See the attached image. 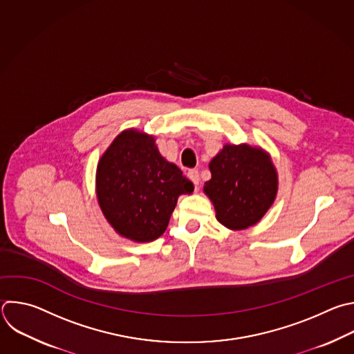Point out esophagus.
Instances as JSON below:
<instances>
[{
    "label": "esophagus",
    "instance_id": "34e87169",
    "mask_svg": "<svg viewBox=\"0 0 354 354\" xmlns=\"http://www.w3.org/2000/svg\"><path fill=\"white\" fill-rule=\"evenodd\" d=\"M187 176H189V179L194 183V189H196V192L198 190V185H200V178H198V171L197 169H189V172H187Z\"/></svg>",
    "mask_w": 354,
    "mask_h": 354
}]
</instances>
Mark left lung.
<instances>
[{"mask_svg": "<svg viewBox=\"0 0 354 354\" xmlns=\"http://www.w3.org/2000/svg\"><path fill=\"white\" fill-rule=\"evenodd\" d=\"M211 179L204 193L216 219L232 230L256 225L272 205L278 174L268 153L249 145H225L209 162Z\"/></svg>", "mask_w": 354, "mask_h": 354, "instance_id": "1", "label": "left lung"}]
</instances>
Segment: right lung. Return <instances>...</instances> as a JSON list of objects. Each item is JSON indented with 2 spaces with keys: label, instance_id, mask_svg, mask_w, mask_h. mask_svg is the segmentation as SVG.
<instances>
[{
  "label": "right lung",
  "instance_id": "add662e5",
  "mask_svg": "<svg viewBox=\"0 0 354 354\" xmlns=\"http://www.w3.org/2000/svg\"><path fill=\"white\" fill-rule=\"evenodd\" d=\"M193 183L158 151L153 136L128 129L98 161L95 192L106 221L121 236L151 242L165 232L180 194Z\"/></svg>",
  "mask_w": 354,
  "mask_h": 354
}]
</instances>
